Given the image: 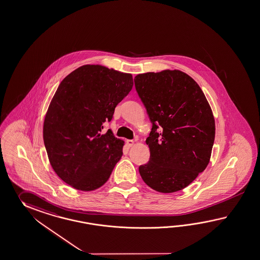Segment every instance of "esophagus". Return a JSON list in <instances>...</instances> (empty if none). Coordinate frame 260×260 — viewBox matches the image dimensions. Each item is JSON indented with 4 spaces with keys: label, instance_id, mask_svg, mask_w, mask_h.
Listing matches in <instances>:
<instances>
[{
    "label": "esophagus",
    "instance_id": "obj_1",
    "mask_svg": "<svg viewBox=\"0 0 260 260\" xmlns=\"http://www.w3.org/2000/svg\"><path fill=\"white\" fill-rule=\"evenodd\" d=\"M127 146H128V147H132V146L134 145V141L133 140H127Z\"/></svg>",
    "mask_w": 260,
    "mask_h": 260
}]
</instances>
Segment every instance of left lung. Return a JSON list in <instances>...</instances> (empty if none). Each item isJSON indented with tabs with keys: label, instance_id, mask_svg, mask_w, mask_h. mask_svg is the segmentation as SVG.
Listing matches in <instances>:
<instances>
[{
	"label": "left lung",
	"instance_id": "8db88e82",
	"mask_svg": "<svg viewBox=\"0 0 260 260\" xmlns=\"http://www.w3.org/2000/svg\"><path fill=\"white\" fill-rule=\"evenodd\" d=\"M152 128L146 138L150 158L139 172L145 183L164 193L190 185L206 169L215 138V120L200 86L180 70L134 78Z\"/></svg>",
	"mask_w": 260,
	"mask_h": 260
}]
</instances>
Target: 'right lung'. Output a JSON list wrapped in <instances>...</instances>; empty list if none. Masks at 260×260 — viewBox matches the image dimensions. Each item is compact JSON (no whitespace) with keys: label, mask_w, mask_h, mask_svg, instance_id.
<instances>
[{"label":"right lung","mask_w":260,"mask_h":260,"mask_svg":"<svg viewBox=\"0 0 260 260\" xmlns=\"http://www.w3.org/2000/svg\"><path fill=\"white\" fill-rule=\"evenodd\" d=\"M133 85L132 74L100 64L82 66L61 82L45 116L43 139L51 167L63 182L89 191L109 179L124 141L102 129Z\"/></svg>","instance_id":"add662e5"}]
</instances>
